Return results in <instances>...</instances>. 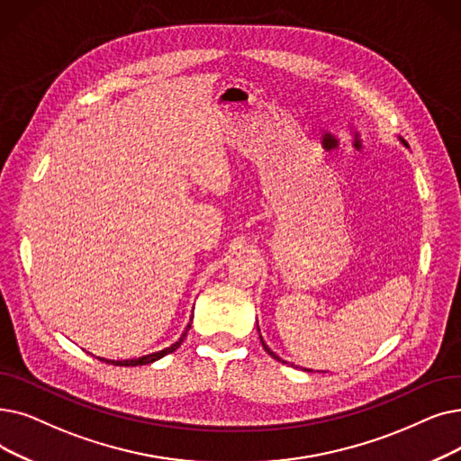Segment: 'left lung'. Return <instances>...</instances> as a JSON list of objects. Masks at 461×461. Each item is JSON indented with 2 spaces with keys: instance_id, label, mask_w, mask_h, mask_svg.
<instances>
[{
  "instance_id": "left-lung-1",
  "label": "left lung",
  "mask_w": 461,
  "mask_h": 461,
  "mask_svg": "<svg viewBox=\"0 0 461 461\" xmlns=\"http://www.w3.org/2000/svg\"><path fill=\"white\" fill-rule=\"evenodd\" d=\"M403 143H405V141H403ZM405 145H407V143H405ZM262 345H264V348H266V350H267V352H269V354H271V356H273V357H275V359H280V357H278V356H276V354H275V352H271V350H269V347H267V345H266V343H264V341H262Z\"/></svg>"
}]
</instances>
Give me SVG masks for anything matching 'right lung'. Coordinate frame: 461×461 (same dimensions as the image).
<instances>
[{"instance_id":"obj_1","label":"right lung","mask_w":461,"mask_h":461,"mask_svg":"<svg viewBox=\"0 0 461 461\" xmlns=\"http://www.w3.org/2000/svg\"><path fill=\"white\" fill-rule=\"evenodd\" d=\"M192 326L188 324L186 326V331L181 335V339H178L176 343H173L169 348H164V350H159V352H154V354H147V356H141V357H137V359H122V362H120V359H105V357H99L102 359V362H107V364H113V366H122V367H135V366H147V364H152V362H156V359H159V357H164L166 354H171V352H175L178 347H181V343L185 341V337H186V333H188V330H190Z\"/></svg>"}]
</instances>
